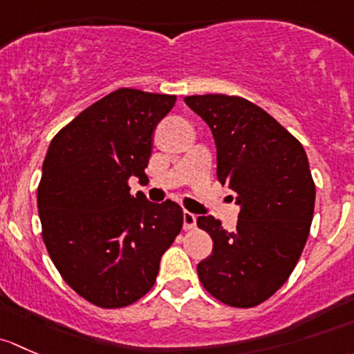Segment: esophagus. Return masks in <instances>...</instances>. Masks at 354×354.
Returning a JSON list of instances; mask_svg holds the SVG:
<instances>
[{"label": "esophagus", "instance_id": "obj_1", "mask_svg": "<svg viewBox=\"0 0 354 354\" xmlns=\"http://www.w3.org/2000/svg\"><path fill=\"white\" fill-rule=\"evenodd\" d=\"M196 227V214L191 211H184V230H192Z\"/></svg>", "mask_w": 354, "mask_h": 354}]
</instances>
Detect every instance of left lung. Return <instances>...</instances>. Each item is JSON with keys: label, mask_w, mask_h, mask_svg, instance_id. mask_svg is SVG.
Listing matches in <instances>:
<instances>
[{"label": "left lung", "mask_w": 354, "mask_h": 354, "mask_svg": "<svg viewBox=\"0 0 354 354\" xmlns=\"http://www.w3.org/2000/svg\"><path fill=\"white\" fill-rule=\"evenodd\" d=\"M185 104L209 126L216 176L240 206L233 232L199 216L213 252L198 264L207 293L250 308L276 293L301 256L310 232L315 184L300 141L274 118L242 97L192 95Z\"/></svg>", "instance_id": "left-lung-1"}]
</instances>
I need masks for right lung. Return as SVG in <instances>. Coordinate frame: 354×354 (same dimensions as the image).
<instances>
[{"label": "right lung", "mask_w": 354, "mask_h": 354, "mask_svg": "<svg viewBox=\"0 0 354 354\" xmlns=\"http://www.w3.org/2000/svg\"><path fill=\"white\" fill-rule=\"evenodd\" d=\"M176 100L119 88L49 145L37 189L44 243L64 281L97 307L121 308L145 297L182 230L177 203L131 196L127 184L147 177L155 127Z\"/></svg>", "instance_id": "1"}]
</instances>
